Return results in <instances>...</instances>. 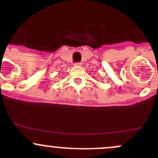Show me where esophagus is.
Masks as SVG:
<instances>
[{
  "label": "esophagus",
  "mask_w": 158,
  "mask_h": 158,
  "mask_svg": "<svg viewBox=\"0 0 158 158\" xmlns=\"http://www.w3.org/2000/svg\"><path fill=\"white\" fill-rule=\"evenodd\" d=\"M82 63H75V66H82Z\"/></svg>",
  "instance_id": "esophagus-1"
}]
</instances>
